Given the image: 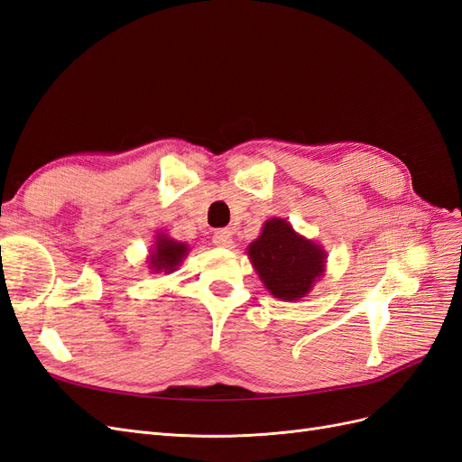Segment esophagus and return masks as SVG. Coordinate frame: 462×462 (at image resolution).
<instances>
[{
  "label": "esophagus",
  "instance_id": "esophagus-1",
  "mask_svg": "<svg viewBox=\"0 0 462 462\" xmlns=\"http://www.w3.org/2000/svg\"><path fill=\"white\" fill-rule=\"evenodd\" d=\"M214 243L217 246H223V248H229L233 245V233L229 229H217L214 233Z\"/></svg>",
  "mask_w": 462,
  "mask_h": 462
}]
</instances>
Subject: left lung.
I'll return each mask as SVG.
<instances>
[{
	"label": "left lung",
	"instance_id": "8db88e82",
	"mask_svg": "<svg viewBox=\"0 0 462 462\" xmlns=\"http://www.w3.org/2000/svg\"><path fill=\"white\" fill-rule=\"evenodd\" d=\"M246 254L270 295L285 302L309 297L324 277L328 260L324 246L299 235L283 217L263 221L260 236L248 245Z\"/></svg>",
	"mask_w": 462,
	"mask_h": 462
}]
</instances>
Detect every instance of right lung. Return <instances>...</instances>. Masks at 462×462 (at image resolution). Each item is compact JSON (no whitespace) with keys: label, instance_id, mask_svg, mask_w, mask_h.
Segmentation results:
<instances>
[{"label":"right lung","instance_id":"obj_1","mask_svg":"<svg viewBox=\"0 0 462 462\" xmlns=\"http://www.w3.org/2000/svg\"><path fill=\"white\" fill-rule=\"evenodd\" d=\"M190 246L187 243L175 241L165 233H158L146 260L148 270L152 273H173L175 270H179L180 262L187 258Z\"/></svg>","mask_w":462,"mask_h":462}]
</instances>
